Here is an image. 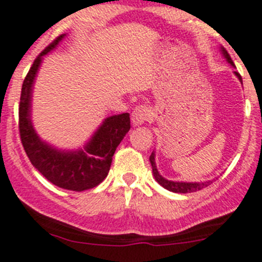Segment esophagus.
Masks as SVG:
<instances>
[{
    "label": "esophagus",
    "mask_w": 262,
    "mask_h": 262,
    "mask_svg": "<svg viewBox=\"0 0 262 262\" xmlns=\"http://www.w3.org/2000/svg\"><path fill=\"white\" fill-rule=\"evenodd\" d=\"M151 117V110L147 106H137L132 112V123L133 125H142Z\"/></svg>",
    "instance_id": "esophagus-1"
}]
</instances>
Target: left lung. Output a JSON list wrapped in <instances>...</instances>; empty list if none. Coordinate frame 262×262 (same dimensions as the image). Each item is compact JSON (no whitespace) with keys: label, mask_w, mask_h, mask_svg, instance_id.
Wrapping results in <instances>:
<instances>
[{"label":"left lung","mask_w":262,"mask_h":262,"mask_svg":"<svg viewBox=\"0 0 262 262\" xmlns=\"http://www.w3.org/2000/svg\"><path fill=\"white\" fill-rule=\"evenodd\" d=\"M221 53L222 55L225 57V59L227 60V63H230L233 67H235V64L233 63L231 60L230 55L225 50L224 48H221ZM235 76L239 79V81L242 82V76L239 75L236 71H234ZM150 163H151V167H152V173H154V177L155 180L158 181L159 185L164 187V189L169 190L172 192H181V194H186V192H195V191H199V190L204 189V187L209 186L212 183V181H205V182H178V181H169L167 178H164L163 176L159 173L158 168H156V163H155V152L151 154L150 156Z\"/></svg>","instance_id":"1"}]
</instances>
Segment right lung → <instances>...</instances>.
Instances as JSON below:
<instances>
[{
  "instance_id": "1",
  "label": "right lung",
  "mask_w": 262,
  "mask_h": 262,
  "mask_svg": "<svg viewBox=\"0 0 262 262\" xmlns=\"http://www.w3.org/2000/svg\"><path fill=\"white\" fill-rule=\"evenodd\" d=\"M66 35L57 37L35 59L21 86L19 104V132L21 145L32 165L55 186L72 191H84L98 186L110 172L116 147L130 129L129 114L103 120L92 138L79 150H59L38 137L32 125V92L43 57L57 48Z\"/></svg>"
}]
</instances>
